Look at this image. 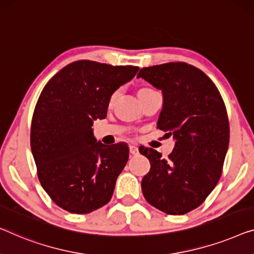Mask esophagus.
Listing matches in <instances>:
<instances>
[{"label":"esophagus","instance_id":"esophagus-1","mask_svg":"<svg viewBox=\"0 0 254 254\" xmlns=\"http://www.w3.org/2000/svg\"><path fill=\"white\" fill-rule=\"evenodd\" d=\"M129 152L133 154V156H135V154L138 153V148H137V146H135V145H130L129 146Z\"/></svg>","mask_w":254,"mask_h":254}]
</instances>
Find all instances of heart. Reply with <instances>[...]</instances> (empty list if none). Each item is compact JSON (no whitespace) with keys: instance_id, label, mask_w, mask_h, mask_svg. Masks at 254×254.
<instances>
[{"instance_id":"heart-1","label":"heart","mask_w":254,"mask_h":254,"mask_svg":"<svg viewBox=\"0 0 254 254\" xmlns=\"http://www.w3.org/2000/svg\"><path fill=\"white\" fill-rule=\"evenodd\" d=\"M150 89H151V88H141V89L138 90V93H139V91H145V90H150ZM117 95H118V91H116V93H113V94H112V96L110 97V103H113V102H115L116 97H117Z\"/></svg>"}]
</instances>
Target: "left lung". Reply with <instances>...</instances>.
<instances>
[{"mask_svg":"<svg viewBox=\"0 0 254 254\" xmlns=\"http://www.w3.org/2000/svg\"><path fill=\"white\" fill-rule=\"evenodd\" d=\"M137 76L163 93L157 127L175 139L168 159L139 146L151 164L143 194L161 212L186 214L203 204L221 176L229 145L226 105L212 80L183 62L141 68Z\"/></svg>","mask_w":254,"mask_h":254,"instance_id":"left-lung-1","label":"left lung"}]
</instances>
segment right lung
<instances>
[{
  "mask_svg": "<svg viewBox=\"0 0 254 254\" xmlns=\"http://www.w3.org/2000/svg\"><path fill=\"white\" fill-rule=\"evenodd\" d=\"M137 71V66L76 61L43 88L33 113L31 149L40 183L65 211L87 214L111 199L129 149L96 142L91 126L105 118L110 97Z\"/></svg>",
  "mask_w": 254,
  "mask_h": 254,
  "instance_id": "obj_1",
  "label": "right lung"
}]
</instances>
